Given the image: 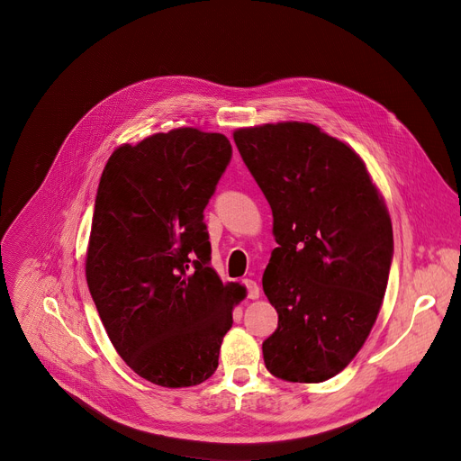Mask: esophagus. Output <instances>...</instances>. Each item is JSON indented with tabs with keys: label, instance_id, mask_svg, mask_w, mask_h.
<instances>
[{
	"label": "esophagus",
	"instance_id": "obj_1",
	"mask_svg": "<svg viewBox=\"0 0 461 461\" xmlns=\"http://www.w3.org/2000/svg\"><path fill=\"white\" fill-rule=\"evenodd\" d=\"M241 285L246 286V292H248V297H249V300H257L258 294H260L258 285H257L255 281H251V279H243V281H241Z\"/></svg>",
	"mask_w": 461,
	"mask_h": 461
}]
</instances>
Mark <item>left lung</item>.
<instances>
[{
    "instance_id": "1",
    "label": "left lung",
    "mask_w": 461,
    "mask_h": 461,
    "mask_svg": "<svg viewBox=\"0 0 461 461\" xmlns=\"http://www.w3.org/2000/svg\"><path fill=\"white\" fill-rule=\"evenodd\" d=\"M243 164L272 206L279 248L262 286L277 330L266 368L320 384L356 357L380 312L394 243L382 195L363 159L309 122L234 131Z\"/></svg>"
}]
</instances>
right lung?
Masks as SVG:
<instances>
[{"label": "right lung", "instance_id": "1", "mask_svg": "<svg viewBox=\"0 0 461 461\" xmlns=\"http://www.w3.org/2000/svg\"><path fill=\"white\" fill-rule=\"evenodd\" d=\"M230 158L223 133L178 128L119 147L100 176L89 292L124 363L161 387L208 380L246 295L210 267L204 223Z\"/></svg>", "mask_w": 461, "mask_h": 461}]
</instances>
